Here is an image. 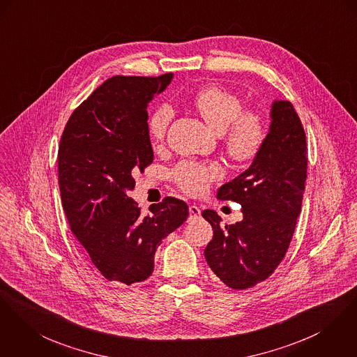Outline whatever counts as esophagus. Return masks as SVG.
Wrapping results in <instances>:
<instances>
[{"label": "esophagus", "instance_id": "esophagus-1", "mask_svg": "<svg viewBox=\"0 0 357 357\" xmlns=\"http://www.w3.org/2000/svg\"><path fill=\"white\" fill-rule=\"evenodd\" d=\"M189 213H190V219H197L201 215V209L195 205H190L189 206Z\"/></svg>", "mask_w": 357, "mask_h": 357}]
</instances>
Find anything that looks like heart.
<instances>
[{
  "label": "heart",
  "instance_id": "obj_1",
  "mask_svg": "<svg viewBox=\"0 0 357 357\" xmlns=\"http://www.w3.org/2000/svg\"><path fill=\"white\" fill-rule=\"evenodd\" d=\"M190 103L204 121L221 135L225 151L235 162H248L257 156L266 138V126L258 111L243 110L238 95L219 86L209 85L192 95ZM172 119V109L163 105L148 119V132L153 144H162ZM222 175L218 163L183 162L172 176L176 185L188 194L198 195L206 192L209 185Z\"/></svg>",
  "mask_w": 357,
  "mask_h": 357
}]
</instances>
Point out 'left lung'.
<instances>
[{
    "label": "left lung",
    "mask_w": 357,
    "mask_h": 357,
    "mask_svg": "<svg viewBox=\"0 0 357 357\" xmlns=\"http://www.w3.org/2000/svg\"><path fill=\"white\" fill-rule=\"evenodd\" d=\"M271 128L251 165L222 185L219 199L242 205L243 220L221 225L211 209L202 218L213 228L204 254L209 268L232 289L265 281L292 241L307 178V144L301 118L288 100H275Z\"/></svg>",
    "instance_id": "left-lung-1"
}]
</instances>
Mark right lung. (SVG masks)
<instances>
[{
    "instance_id": "obj_1",
    "label": "right lung",
    "mask_w": 357,
    "mask_h": 357,
    "mask_svg": "<svg viewBox=\"0 0 357 357\" xmlns=\"http://www.w3.org/2000/svg\"><path fill=\"white\" fill-rule=\"evenodd\" d=\"M172 73L159 77L114 76L70 115L59 141L58 185L70 229L93 266L126 285L153 272L162 241L189 218L185 201L165 197L141 216L128 195L135 171L153 162L148 105Z\"/></svg>"
}]
</instances>
